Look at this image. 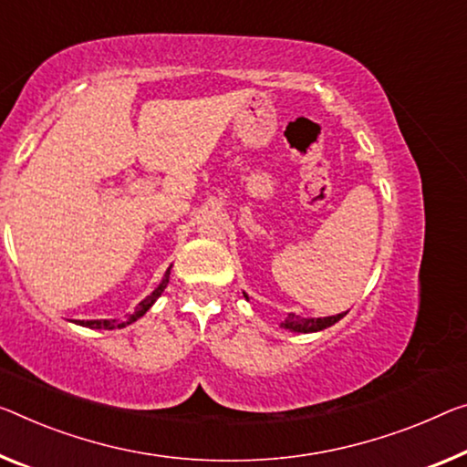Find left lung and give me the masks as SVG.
I'll use <instances>...</instances> for the list:
<instances>
[{"label": "left lung", "mask_w": 467, "mask_h": 467, "mask_svg": "<svg viewBox=\"0 0 467 467\" xmlns=\"http://www.w3.org/2000/svg\"><path fill=\"white\" fill-rule=\"evenodd\" d=\"M244 296L248 300V294L244 292ZM348 313V311H347ZM347 313H338V315H332V317H298V315L288 313V317H285L279 327L284 329H290V332H298V334H311V332H321V329H326L329 326L338 324V321L344 317Z\"/></svg>", "instance_id": "left-lung-1"}]
</instances>
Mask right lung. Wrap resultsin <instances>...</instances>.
Masks as SVG:
<instances>
[{
	"mask_svg": "<svg viewBox=\"0 0 467 467\" xmlns=\"http://www.w3.org/2000/svg\"><path fill=\"white\" fill-rule=\"evenodd\" d=\"M169 275H171V267L167 269V274H164L162 282L152 290V294H148V296L143 298L131 313L125 315V317H120V319H89V321H77V324L83 326V327H91V329H120V327L131 326L133 321H138L140 317H143V315L148 313V308L152 306L156 300H159V296L164 292V288H167Z\"/></svg>",
	"mask_w": 467,
	"mask_h": 467,
	"instance_id": "1",
	"label": "right lung"
}]
</instances>
